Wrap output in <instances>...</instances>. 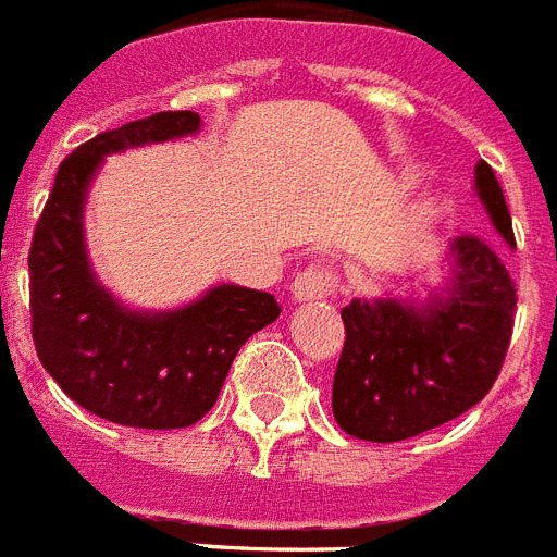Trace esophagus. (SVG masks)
Returning a JSON list of instances; mask_svg holds the SVG:
<instances>
[{"label":"esophagus","instance_id":"obj_1","mask_svg":"<svg viewBox=\"0 0 557 557\" xmlns=\"http://www.w3.org/2000/svg\"><path fill=\"white\" fill-rule=\"evenodd\" d=\"M339 287V278L331 267L310 264L305 267L296 278H293V299L296 301H322L333 296V290Z\"/></svg>","mask_w":557,"mask_h":557}]
</instances>
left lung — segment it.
Here are the masks:
<instances>
[{"mask_svg": "<svg viewBox=\"0 0 557 557\" xmlns=\"http://www.w3.org/2000/svg\"><path fill=\"white\" fill-rule=\"evenodd\" d=\"M492 224L515 244L495 169L478 163ZM455 278L422 307L359 301L342 310L345 348L333 376V417L350 437L399 443L466 413L495 385L511 342L518 290L495 244L460 235Z\"/></svg>", "mask_w": 557, "mask_h": 557, "instance_id": "1", "label": "left lung"}]
</instances>
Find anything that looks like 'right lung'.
I'll list each match as a JSON object with an SVG mask.
<instances>
[{
	"mask_svg": "<svg viewBox=\"0 0 557 557\" xmlns=\"http://www.w3.org/2000/svg\"><path fill=\"white\" fill-rule=\"evenodd\" d=\"M195 111H160L91 137L62 160L28 252L30 333L39 362L86 411L132 429H186L215 405L252 333L278 319L270 293L221 284L177 313H128L95 282L83 198L102 154L193 135Z\"/></svg>",
	"mask_w": 557,
	"mask_h": 557,
	"instance_id": "right-lung-1",
	"label": "right lung"
}]
</instances>
